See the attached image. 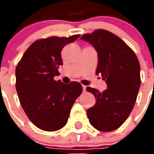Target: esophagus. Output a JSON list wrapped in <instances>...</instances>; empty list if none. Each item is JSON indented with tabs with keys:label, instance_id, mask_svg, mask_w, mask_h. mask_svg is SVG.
Masks as SVG:
<instances>
[{
	"label": "esophagus",
	"instance_id": "esophagus-1",
	"mask_svg": "<svg viewBox=\"0 0 154 154\" xmlns=\"http://www.w3.org/2000/svg\"><path fill=\"white\" fill-rule=\"evenodd\" d=\"M82 88H83V92H85V91H86V86H84V85H83Z\"/></svg>",
	"mask_w": 154,
	"mask_h": 154
}]
</instances>
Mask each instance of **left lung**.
Wrapping results in <instances>:
<instances>
[{
	"instance_id": "obj_1",
	"label": "left lung",
	"mask_w": 154,
	"mask_h": 154,
	"mask_svg": "<svg viewBox=\"0 0 154 154\" xmlns=\"http://www.w3.org/2000/svg\"><path fill=\"white\" fill-rule=\"evenodd\" d=\"M81 39L92 45L98 54L96 74L107 89L100 92L87 87L96 103L87 110L90 124L102 132L119 128L133 110L141 85L140 65L134 51L119 36L103 29L84 34Z\"/></svg>"
}]
</instances>
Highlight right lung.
<instances>
[{
  "instance_id": "right-lung-1",
  "label": "right lung",
  "mask_w": 154,
  "mask_h": 154,
  "mask_svg": "<svg viewBox=\"0 0 154 154\" xmlns=\"http://www.w3.org/2000/svg\"><path fill=\"white\" fill-rule=\"evenodd\" d=\"M80 34L69 37L51 36L34 42L15 68V87L20 103L34 125L45 131H57L67 124L82 85L54 80L63 65L61 51Z\"/></svg>"
}]
</instances>
